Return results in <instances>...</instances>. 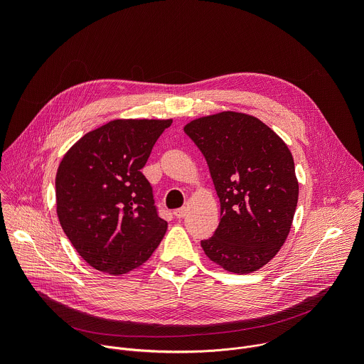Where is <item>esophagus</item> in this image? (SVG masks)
<instances>
[{
	"label": "esophagus",
	"mask_w": 364,
	"mask_h": 364,
	"mask_svg": "<svg viewBox=\"0 0 364 364\" xmlns=\"http://www.w3.org/2000/svg\"><path fill=\"white\" fill-rule=\"evenodd\" d=\"M186 213H187V209H186V207H181V209H177V210H174V216H176L177 219H181V218H184V216H186Z\"/></svg>",
	"instance_id": "obj_1"
}]
</instances>
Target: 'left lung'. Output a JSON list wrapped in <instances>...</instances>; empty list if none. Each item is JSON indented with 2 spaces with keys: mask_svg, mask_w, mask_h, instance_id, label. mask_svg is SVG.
<instances>
[{
  "mask_svg": "<svg viewBox=\"0 0 364 364\" xmlns=\"http://www.w3.org/2000/svg\"><path fill=\"white\" fill-rule=\"evenodd\" d=\"M186 134L203 152L220 200V223L204 253L233 274L267 265L284 245L298 201L287 144L262 121L222 112L191 121Z\"/></svg>",
  "mask_w": 364,
  "mask_h": 364,
  "instance_id": "obj_1",
  "label": "left lung"
}]
</instances>
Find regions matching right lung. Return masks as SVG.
<instances>
[{
	"label": "right lung",
	"mask_w": 364,
	"mask_h": 364,
	"mask_svg": "<svg viewBox=\"0 0 364 364\" xmlns=\"http://www.w3.org/2000/svg\"><path fill=\"white\" fill-rule=\"evenodd\" d=\"M171 119H117L82 136L56 176L63 232L97 271L122 275L141 267L167 230L141 173Z\"/></svg>",
	"instance_id": "add662e5"
}]
</instances>
